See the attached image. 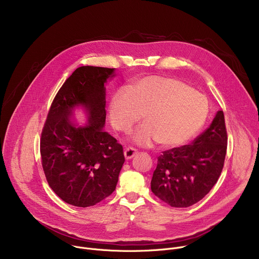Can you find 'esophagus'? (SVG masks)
<instances>
[{"label": "esophagus", "instance_id": "34e87169", "mask_svg": "<svg viewBox=\"0 0 259 259\" xmlns=\"http://www.w3.org/2000/svg\"><path fill=\"white\" fill-rule=\"evenodd\" d=\"M136 154H137V150L134 149V147H132V146L127 147V149H126L125 152H124V156H125V158H126L127 160L132 159Z\"/></svg>", "mask_w": 259, "mask_h": 259}]
</instances>
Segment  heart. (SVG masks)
I'll list each match as a JSON object with an SVG mask.
<instances>
[{
    "label": "heart",
    "mask_w": 259,
    "mask_h": 259,
    "mask_svg": "<svg viewBox=\"0 0 259 259\" xmlns=\"http://www.w3.org/2000/svg\"><path fill=\"white\" fill-rule=\"evenodd\" d=\"M209 115L205 95L174 78L150 76L136 82L130 90L118 91L110 102L113 126L131 131L142 116L145 121L133 139L141 145L157 141L164 147L182 145L204 126Z\"/></svg>",
    "instance_id": "b5f03b06"
}]
</instances>
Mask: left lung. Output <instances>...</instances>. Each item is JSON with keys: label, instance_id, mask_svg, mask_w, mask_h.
<instances>
[{"label": "left lung", "instance_id": "left-lung-1", "mask_svg": "<svg viewBox=\"0 0 259 259\" xmlns=\"http://www.w3.org/2000/svg\"><path fill=\"white\" fill-rule=\"evenodd\" d=\"M228 132L223 110L191 144L162 152L151 189L171 207H190L202 200L217 182L225 165Z\"/></svg>", "mask_w": 259, "mask_h": 259}]
</instances>
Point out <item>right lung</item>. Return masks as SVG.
<instances>
[{
	"label": "right lung",
	"mask_w": 259,
	"mask_h": 259,
	"mask_svg": "<svg viewBox=\"0 0 259 259\" xmlns=\"http://www.w3.org/2000/svg\"><path fill=\"white\" fill-rule=\"evenodd\" d=\"M114 70L78 67L55 95L42 130L40 152L49 187L77 207L94 206L112 195L125 162L122 144L102 130L104 83ZM79 104L87 108L90 124L76 128L68 116Z\"/></svg>",
	"instance_id": "right-lung-1"
}]
</instances>
